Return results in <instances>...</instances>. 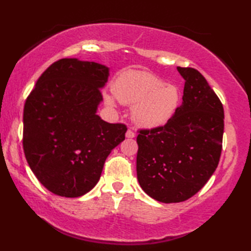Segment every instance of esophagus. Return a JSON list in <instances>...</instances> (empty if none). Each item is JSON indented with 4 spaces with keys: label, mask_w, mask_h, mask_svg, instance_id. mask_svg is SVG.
<instances>
[{
    "label": "esophagus",
    "mask_w": 251,
    "mask_h": 251,
    "mask_svg": "<svg viewBox=\"0 0 251 251\" xmlns=\"http://www.w3.org/2000/svg\"><path fill=\"white\" fill-rule=\"evenodd\" d=\"M135 136V133L134 132H133L132 130H127L126 131V137H127V139H133V137H134Z\"/></svg>",
    "instance_id": "esophagus-1"
}]
</instances>
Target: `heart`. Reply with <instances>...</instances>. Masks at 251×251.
<instances>
[{
	"label": "heart",
	"mask_w": 251,
	"mask_h": 251,
	"mask_svg": "<svg viewBox=\"0 0 251 251\" xmlns=\"http://www.w3.org/2000/svg\"><path fill=\"white\" fill-rule=\"evenodd\" d=\"M120 103L133 106L132 118L143 127H158L170 120L181 100L176 86L166 84L158 76L144 71H127L121 75L112 86ZM105 103L115 108L116 100L106 95Z\"/></svg>",
	"instance_id": "1"
}]
</instances>
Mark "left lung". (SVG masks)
I'll list each match as a JSON object with an SVG mask.
<instances>
[{"mask_svg": "<svg viewBox=\"0 0 251 251\" xmlns=\"http://www.w3.org/2000/svg\"><path fill=\"white\" fill-rule=\"evenodd\" d=\"M185 80L183 101L165 126L136 137V173L148 196L165 203L195 195L216 171L222 151L224 110L204 76L177 67Z\"/></svg>", "mask_w": 251, "mask_h": 251, "instance_id": "8db88e82", "label": "left lung"}]
</instances>
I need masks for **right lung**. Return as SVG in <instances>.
<instances>
[{"label":"right lung","mask_w":251,"mask_h":251,"mask_svg":"<svg viewBox=\"0 0 251 251\" xmlns=\"http://www.w3.org/2000/svg\"><path fill=\"white\" fill-rule=\"evenodd\" d=\"M109 69L63 58L41 75L24 108L23 146L40 183L55 195L80 197L99 182L106 158L126 126L96 115Z\"/></svg>","instance_id":"obj_1"}]
</instances>
